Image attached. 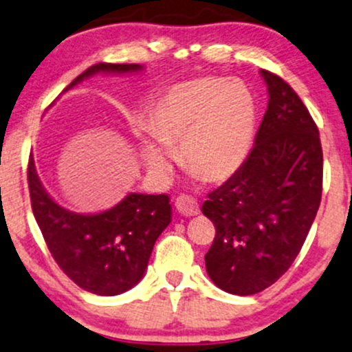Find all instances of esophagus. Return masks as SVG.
Wrapping results in <instances>:
<instances>
[{"mask_svg": "<svg viewBox=\"0 0 352 352\" xmlns=\"http://www.w3.org/2000/svg\"><path fill=\"white\" fill-rule=\"evenodd\" d=\"M175 209L182 216H198L199 214V204L195 198L182 195L175 199Z\"/></svg>", "mask_w": 352, "mask_h": 352, "instance_id": "1", "label": "esophagus"}]
</instances>
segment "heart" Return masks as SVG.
<instances>
[{"label":"heart","instance_id":"b5f03b06","mask_svg":"<svg viewBox=\"0 0 352 352\" xmlns=\"http://www.w3.org/2000/svg\"><path fill=\"white\" fill-rule=\"evenodd\" d=\"M141 138L149 168L166 172L179 146L186 170L206 182L229 179L245 162L255 131V99L242 81L198 78L168 89Z\"/></svg>","mask_w":352,"mask_h":352}]
</instances>
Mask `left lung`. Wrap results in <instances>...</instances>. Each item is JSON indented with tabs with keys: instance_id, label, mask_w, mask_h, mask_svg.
I'll return each instance as SVG.
<instances>
[{
	"instance_id": "obj_1",
	"label": "left lung",
	"mask_w": 352,
	"mask_h": 352,
	"mask_svg": "<svg viewBox=\"0 0 352 352\" xmlns=\"http://www.w3.org/2000/svg\"><path fill=\"white\" fill-rule=\"evenodd\" d=\"M268 109L245 162L208 193L203 214L216 228L204 261L209 278L229 294L270 287L299 255L317 216L323 151L314 118L294 89L261 69Z\"/></svg>"
}]
</instances>
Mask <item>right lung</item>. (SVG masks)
Instances as JSON below:
<instances>
[{
    "instance_id": "1",
    "label": "right lung",
    "mask_w": 352,
    "mask_h": 352,
    "mask_svg": "<svg viewBox=\"0 0 352 352\" xmlns=\"http://www.w3.org/2000/svg\"><path fill=\"white\" fill-rule=\"evenodd\" d=\"M141 65L99 63L74 79L65 91L97 73L124 74ZM28 182L30 203L52 256L73 283L97 296H117L143 278L153 247L170 224L167 195L130 193L117 206L97 214H79L60 206L40 182L32 155Z\"/></svg>"
}]
</instances>
